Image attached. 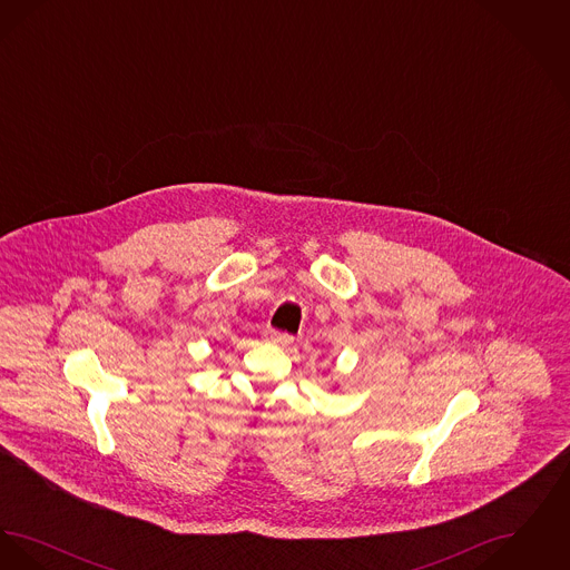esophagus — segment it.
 <instances>
[{"mask_svg":"<svg viewBox=\"0 0 570 570\" xmlns=\"http://www.w3.org/2000/svg\"><path fill=\"white\" fill-rule=\"evenodd\" d=\"M269 340H272L273 344H277V346H291L293 342H295V337L291 335V333H286V331H277V328H273L269 331Z\"/></svg>","mask_w":570,"mask_h":570,"instance_id":"obj_1","label":"esophagus"}]
</instances>
